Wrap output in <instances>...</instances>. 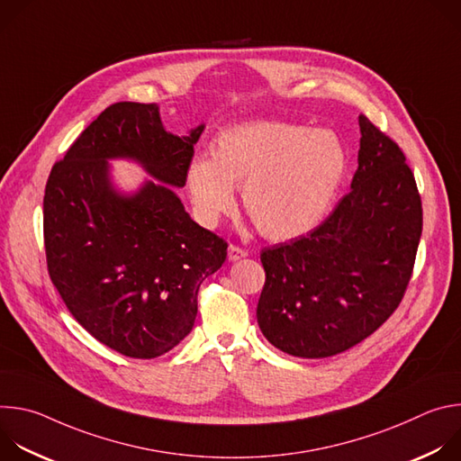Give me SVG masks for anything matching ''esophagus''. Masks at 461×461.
<instances>
[{
  "label": "esophagus",
  "mask_w": 461,
  "mask_h": 461,
  "mask_svg": "<svg viewBox=\"0 0 461 461\" xmlns=\"http://www.w3.org/2000/svg\"><path fill=\"white\" fill-rule=\"evenodd\" d=\"M248 253H246V249H242V248H239V246H230L228 248V260H231V262H235V260H239V258H244Z\"/></svg>",
  "instance_id": "esophagus-1"
}]
</instances>
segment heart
<instances>
[{
  "mask_svg": "<svg viewBox=\"0 0 461 461\" xmlns=\"http://www.w3.org/2000/svg\"><path fill=\"white\" fill-rule=\"evenodd\" d=\"M210 153L212 158H193L185 171L196 213L213 224L233 210V187H242L246 213L272 240L317 228L348 169L347 148L332 131L279 120L228 127Z\"/></svg>",
  "mask_w": 461,
  "mask_h": 461,
  "instance_id": "obj_1",
  "label": "heart"
}]
</instances>
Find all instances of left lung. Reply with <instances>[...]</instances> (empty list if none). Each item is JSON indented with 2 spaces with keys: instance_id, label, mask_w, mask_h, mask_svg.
Returning <instances> with one entry per match:
<instances>
[{
  "instance_id": "obj_1",
  "label": "left lung",
  "mask_w": 461,
  "mask_h": 461,
  "mask_svg": "<svg viewBox=\"0 0 461 461\" xmlns=\"http://www.w3.org/2000/svg\"><path fill=\"white\" fill-rule=\"evenodd\" d=\"M359 131V166L330 217L260 253L258 328L295 357H330L366 339L398 308L412 276L423 226L414 175L365 114Z\"/></svg>"
}]
</instances>
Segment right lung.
<instances>
[{
    "label": "right lung",
    "mask_w": 461,
    "mask_h": 461,
    "mask_svg": "<svg viewBox=\"0 0 461 461\" xmlns=\"http://www.w3.org/2000/svg\"><path fill=\"white\" fill-rule=\"evenodd\" d=\"M204 123L185 137L164 129L157 104L109 105L56 162L43 196L47 268L86 330L127 357L175 348L196 317L203 281L228 244L196 224L184 187ZM133 159L152 176L133 194L115 189L109 159Z\"/></svg>",
    "instance_id": "right-lung-1"
}]
</instances>
